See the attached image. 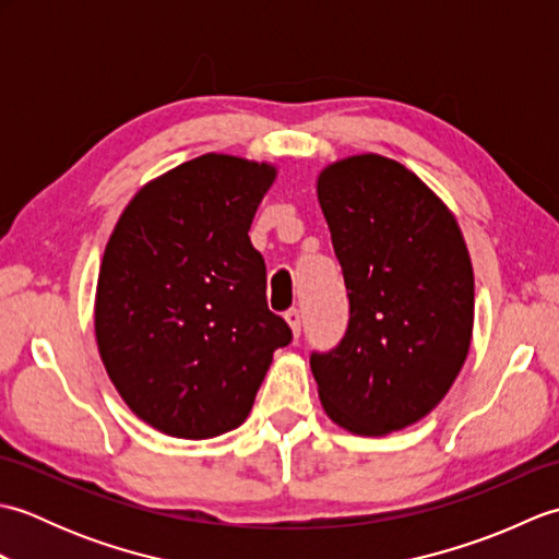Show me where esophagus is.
Wrapping results in <instances>:
<instances>
[{"label": "esophagus", "mask_w": 559, "mask_h": 559, "mask_svg": "<svg viewBox=\"0 0 559 559\" xmlns=\"http://www.w3.org/2000/svg\"><path fill=\"white\" fill-rule=\"evenodd\" d=\"M286 322L290 324L295 338H298L300 336V329H302V314H300L298 307H290V310H286Z\"/></svg>", "instance_id": "esophagus-1"}]
</instances>
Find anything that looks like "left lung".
Returning <instances> with one entry per match:
<instances>
[{"label":"left lung","instance_id":"left-lung-1","mask_svg":"<svg viewBox=\"0 0 559 559\" xmlns=\"http://www.w3.org/2000/svg\"><path fill=\"white\" fill-rule=\"evenodd\" d=\"M317 197L350 305L338 346L310 355L319 399L355 435L401 430L444 399L468 355L466 242L420 177L372 153L329 165Z\"/></svg>","mask_w":559,"mask_h":559}]
</instances>
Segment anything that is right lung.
<instances>
[{
	"label": "right lung",
	"mask_w": 559,
	"mask_h": 559,
	"mask_svg": "<svg viewBox=\"0 0 559 559\" xmlns=\"http://www.w3.org/2000/svg\"><path fill=\"white\" fill-rule=\"evenodd\" d=\"M276 170L206 153L148 182L105 247L96 338L141 420L182 439L245 423L293 331L266 305L249 225Z\"/></svg>",
	"instance_id": "add662e5"
}]
</instances>
